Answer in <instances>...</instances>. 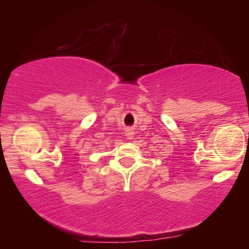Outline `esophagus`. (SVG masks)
Instances as JSON below:
<instances>
[{
    "label": "esophagus",
    "mask_w": 249,
    "mask_h": 249,
    "mask_svg": "<svg viewBox=\"0 0 249 249\" xmlns=\"http://www.w3.org/2000/svg\"><path fill=\"white\" fill-rule=\"evenodd\" d=\"M125 136L127 137V140H132L133 138V132L130 129H128V130H126V133H125Z\"/></svg>",
    "instance_id": "34e87169"
}]
</instances>
